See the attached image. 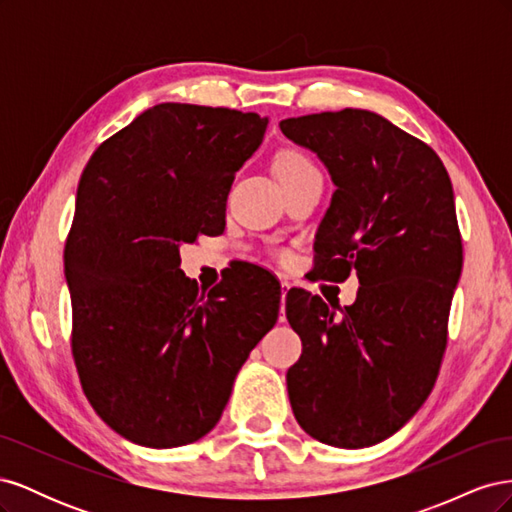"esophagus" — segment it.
Wrapping results in <instances>:
<instances>
[{
  "label": "esophagus",
  "instance_id": "34e87169",
  "mask_svg": "<svg viewBox=\"0 0 512 512\" xmlns=\"http://www.w3.org/2000/svg\"><path fill=\"white\" fill-rule=\"evenodd\" d=\"M292 288V284L290 282H282V312H284V301H286V294H288V290ZM282 320H284V316H282Z\"/></svg>",
  "mask_w": 512,
  "mask_h": 512
}]
</instances>
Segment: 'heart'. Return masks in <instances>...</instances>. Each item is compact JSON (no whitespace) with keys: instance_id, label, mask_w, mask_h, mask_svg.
<instances>
[{"instance_id":"b5f03b06","label":"heart","mask_w":512,"mask_h":512,"mask_svg":"<svg viewBox=\"0 0 512 512\" xmlns=\"http://www.w3.org/2000/svg\"><path fill=\"white\" fill-rule=\"evenodd\" d=\"M314 170H318L314 162L299 149H284L275 156V173L282 183L299 179L307 173H314Z\"/></svg>"}]
</instances>
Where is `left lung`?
Wrapping results in <instances>:
<instances>
[{
    "label": "left lung",
    "instance_id": "8db88e82",
    "mask_svg": "<svg viewBox=\"0 0 512 512\" xmlns=\"http://www.w3.org/2000/svg\"><path fill=\"white\" fill-rule=\"evenodd\" d=\"M280 128L316 153L337 188L316 232V275L344 282L354 269L361 284L339 316L318 294L288 292L286 318L303 342L286 374L290 406L322 444H378L440 374L463 265L451 177L427 143L361 108Z\"/></svg>",
    "mask_w": 512,
    "mask_h": 512
}]
</instances>
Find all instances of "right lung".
Listing matches in <instances>:
<instances>
[{
	"label": "right lung",
	"mask_w": 512,
	"mask_h": 512,
	"mask_svg": "<svg viewBox=\"0 0 512 512\" xmlns=\"http://www.w3.org/2000/svg\"><path fill=\"white\" fill-rule=\"evenodd\" d=\"M267 117L166 102L89 158L64 267L72 356L83 393L126 440L175 448L220 421L241 365L280 314V286L243 282L200 294L179 245L224 232L237 170ZM254 273L267 275L260 267Z\"/></svg>",
	"instance_id": "1"
}]
</instances>
